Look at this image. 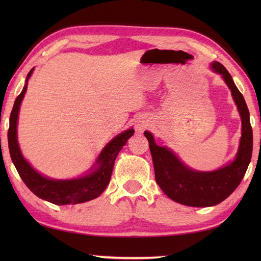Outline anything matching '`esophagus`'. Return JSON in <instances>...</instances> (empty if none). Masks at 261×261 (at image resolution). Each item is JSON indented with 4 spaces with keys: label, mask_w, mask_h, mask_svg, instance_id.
<instances>
[{
    "label": "esophagus",
    "mask_w": 261,
    "mask_h": 261,
    "mask_svg": "<svg viewBox=\"0 0 261 261\" xmlns=\"http://www.w3.org/2000/svg\"><path fill=\"white\" fill-rule=\"evenodd\" d=\"M147 122L145 121V120H138L137 121V125H136V130L138 131V132H143L146 130V127H147Z\"/></svg>",
    "instance_id": "34e87169"
}]
</instances>
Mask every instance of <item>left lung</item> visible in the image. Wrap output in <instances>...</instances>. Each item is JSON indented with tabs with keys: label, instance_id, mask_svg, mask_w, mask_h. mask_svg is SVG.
Listing matches in <instances>:
<instances>
[{
	"label": "left lung",
	"instance_id": "obj_1",
	"mask_svg": "<svg viewBox=\"0 0 261 261\" xmlns=\"http://www.w3.org/2000/svg\"><path fill=\"white\" fill-rule=\"evenodd\" d=\"M212 68L223 76L241 115L242 136L234 162L208 173L192 170L182 165L167 148L157 146L150 132L145 131L152 156L157 184L169 198L187 206H213L229 197L241 182L252 154V127L245 98L222 64L214 62Z\"/></svg>",
	"mask_w": 261,
	"mask_h": 261
}]
</instances>
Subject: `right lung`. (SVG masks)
<instances>
[{"instance_id":"1","label":"right lung","mask_w":261,"mask_h":261,"mask_svg":"<svg viewBox=\"0 0 261 261\" xmlns=\"http://www.w3.org/2000/svg\"><path fill=\"white\" fill-rule=\"evenodd\" d=\"M32 71L33 68L27 75V83L23 90L15 98L12 112L10 115V126L8 131L10 156L21 179L24 181L27 187L35 195L56 205L79 204L96 198L101 195L109 185L115 158L126 143L127 139L135 134V130H126L123 134L115 137L112 141H110L97 158L98 167L90 175L77 179L54 180L38 174L29 163L22 157L18 139H16V122H18L20 104L25 94L28 80L31 76Z\"/></svg>"}]
</instances>
